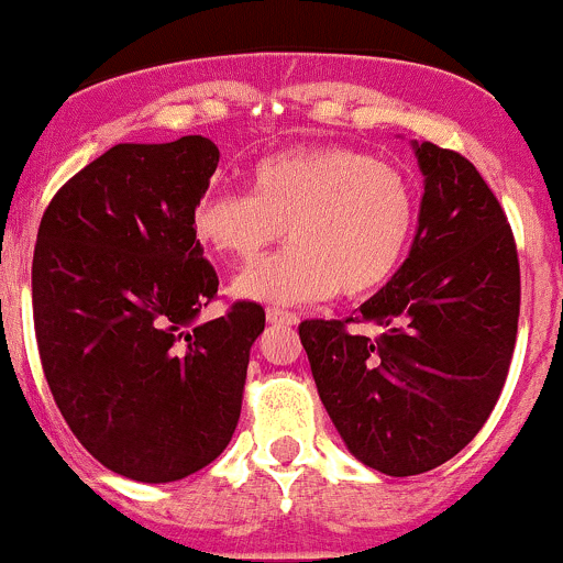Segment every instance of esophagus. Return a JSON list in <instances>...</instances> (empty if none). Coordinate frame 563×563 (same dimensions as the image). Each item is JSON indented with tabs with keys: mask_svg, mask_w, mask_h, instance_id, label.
Here are the masks:
<instances>
[{
	"mask_svg": "<svg viewBox=\"0 0 563 563\" xmlns=\"http://www.w3.org/2000/svg\"><path fill=\"white\" fill-rule=\"evenodd\" d=\"M265 317H268V324H279V328H292V324H298V317L282 309H268Z\"/></svg>",
	"mask_w": 563,
	"mask_h": 563,
	"instance_id": "1",
	"label": "esophagus"
}]
</instances>
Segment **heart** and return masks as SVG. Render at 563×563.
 I'll return each mask as SVG.
<instances>
[{
	"instance_id": "b5f03b06",
	"label": "heart",
	"mask_w": 563,
	"mask_h": 563,
	"mask_svg": "<svg viewBox=\"0 0 563 563\" xmlns=\"http://www.w3.org/2000/svg\"><path fill=\"white\" fill-rule=\"evenodd\" d=\"M417 200L398 167L344 146L265 156L246 192H208L192 211V233L228 260L260 257L287 239L292 249L235 279V298L300 306L376 292L396 276L415 235Z\"/></svg>"
}]
</instances>
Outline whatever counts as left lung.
<instances>
[{"instance_id":"left-lung-1","label":"left lung","mask_w":563,"mask_h":563,"mask_svg":"<svg viewBox=\"0 0 563 563\" xmlns=\"http://www.w3.org/2000/svg\"><path fill=\"white\" fill-rule=\"evenodd\" d=\"M411 148L426 192L409 257L355 317L298 328L346 450L390 477L431 472L477 437L520 311L518 249L496 195L466 156L428 141Z\"/></svg>"}]
</instances>
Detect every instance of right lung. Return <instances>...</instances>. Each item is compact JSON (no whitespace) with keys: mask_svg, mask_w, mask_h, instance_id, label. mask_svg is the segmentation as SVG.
<instances>
[{"mask_svg":"<svg viewBox=\"0 0 563 563\" xmlns=\"http://www.w3.org/2000/svg\"><path fill=\"white\" fill-rule=\"evenodd\" d=\"M217 165L202 135L119 143L40 222L32 309L45 379L78 442L135 483H176L228 448L265 330L257 303L200 320L219 279L192 211Z\"/></svg>","mask_w":563,"mask_h":563,"instance_id":"add662e5","label":"right lung"}]
</instances>
